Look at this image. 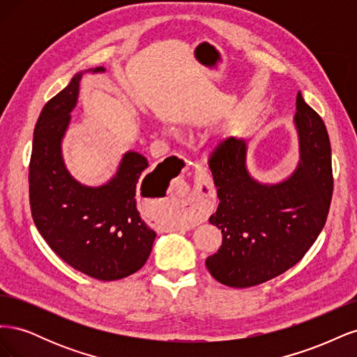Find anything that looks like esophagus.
<instances>
[{
  "mask_svg": "<svg viewBox=\"0 0 357 357\" xmlns=\"http://www.w3.org/2000/svg\"><path fill=\"white\" fill-rule=\"evenodd\" d=\"M211 186H210V181L207 178V176H205V172L199 168L197 169V174H195V186H193V190L189 193L188 198H186V202L188 205H190V207L193 210H202L204 208V204H205V199H204V190H210Z\"/></svg>",
  "mask_w": 357,
  "mask_h": 357,
  "instance_id": "esophagus-1",
  "label": "esophagus"
}]
</instances>
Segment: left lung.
I'll list each match as a JSON object with an SVG mask.
<instances>
[{"mask_svg":"<svg viewBox=\"0 0 357 357\" xmlns=\"http://www.w3.org/2000/svg\"><path fill=\"white\" fill-rule=\"evenodd\" d=\"M295 121L302 162L280 185H261L248 176L244 139L225 138L211 150L208 167L219 207L210 223L222 229V245L205 265L225 286L252 287L286 273L326 223L333 192L329 135L301 92Z\"/></svg>","mask_w":357,"mask_h":357,"instance_id":"1","label":"left lung"}]
</instances>
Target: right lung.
<instances>
[{"mask_svg":"<svg viewBox=\"0 0 357 357\" xmlns=\"http://www.w3.org/2000/svg\"><path fill=\"white\" fill-rule=\"evenodd\" d=\"M80 77L82 73L75 74L67 88L43 107L37 121L28 177L31 214L62 261L86 275L113 282L137 273L152 252L156 234L139 218L135 201L138 181L149 164L144 156L128 152L116 177L101 188L82 186L68 174L61 139L77 101ZM150 174L142 181V192ZM167 186L164 180L159 189Z\"/></svg>","mask_w":357,"mask_h":357,"instance_id":"1","label":"right lung"}]
</instances>
